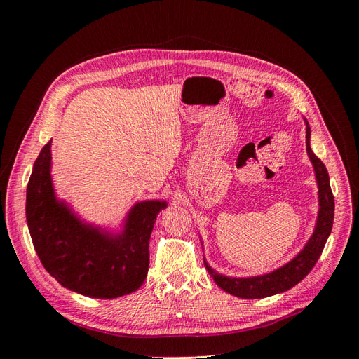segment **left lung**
<instances>
[{
	"label": "left lung",
	"mask_w": 359,
	"mask_h": 359,
	"mask_svg": "<svg viewBox=\"0 0 359 359\" xmlns=\"http://www.w3.org/2000/svg\"><path fill=\"white\" fill-rule=\"evenodd\" d=\"M306 145H307V154L314 169V177H316L318 182V196H319V211L316 224L311 236L306 245L302 247L301 252L290 259L287 264L280 266L271 273L262 274V276H253V277H229L217 273L214 268L210 266V264L205 262V268L208 271L212 280L217 283V286L222 287L224 292L231 293L233 297L243 298V299H257V298H266L277 295V293L286 292L292 289L295 285L306 277L313 266L316 265L318 259L322 255V250L327 244L328 236L332 229L334 222V196L330 186V175L328 170L325 168L323 163L314 156L310 147V126L306 118Z\"/></svg>",
	"instance_id": "8db88e82"
}]
</instances>
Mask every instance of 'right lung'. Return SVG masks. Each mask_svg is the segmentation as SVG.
I'll return each instance as SVG.
<instances>
[{"label": "right lung", "mask_w": 359, "mask_h": 359, "mask_svg": "<svg viewBox=\"0 0 359 359\" xmlns=\"http://www.w3.org/2000/svg\"><path fill=\"white\" fill-rule=\"evenodd\" d=\"M50 145L40 151L27 186V223L40 262L83 297L111 299L137 290L148 274L151 232L168 202H136L116 231L88 223L57 198Z\"/></svg>", "instance_id": "obj_1"}]
</instances>
